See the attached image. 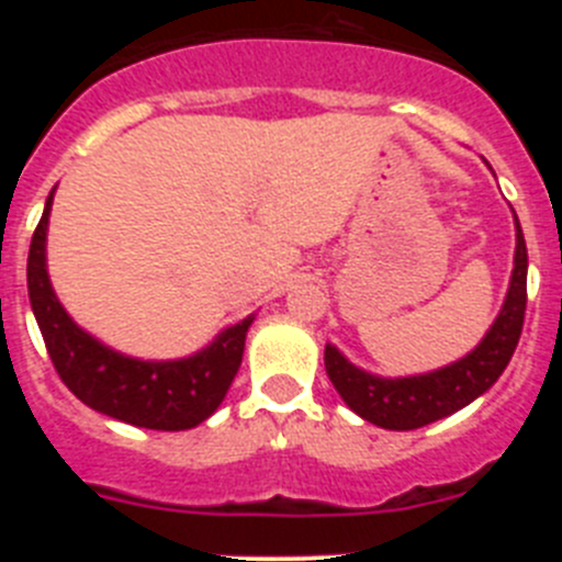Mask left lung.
I'll use <instances>...</instances> for the list:
<instances>
[{"instance_id":"obj_1","label":"left lung","mask_w":562,"mask_h":562,"mask_svg":"<svg viewBox=\"0 0 562 562\" xmlns=\"http://www.w3.org/2000/svg\"><path fill=\"white\" fill-rule=\"evenodd\" d=\"M526 267H529V258H526V241L518 225L515 270L504 310L495 317L493 329L486 331L484 340L475 346V351H470L464 360L453 362L448 369L419 376H402V380H382V376L366 374L351 366L335 346H326V374L337 394L362 419L389 430H416L479 400L504 374L520 340L526 315Z\"/></svg>"}]
</instances>
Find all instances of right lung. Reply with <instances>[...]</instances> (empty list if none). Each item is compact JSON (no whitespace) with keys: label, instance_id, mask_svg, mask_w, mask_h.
<instances>
[{"label":"right lung","instance_id":"add662e5","mask_svg":"<svg viewBox=\"0 0 562 562\" xmlns=\"http://www.w3.org/2000/svg\"><path fill=\"white\" fill-rule=\"evenodd\" d=\"M53 193L47 196L27 256L30 306L58 376L92 411L148 430H188L220 408L241 366L252 317L222 331L200 355L173 362H143L106 349L78 329L58 304L44 265Z\"/></svg>","mask_w":562,"mask_h":562}]
</instances>
